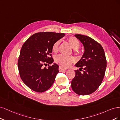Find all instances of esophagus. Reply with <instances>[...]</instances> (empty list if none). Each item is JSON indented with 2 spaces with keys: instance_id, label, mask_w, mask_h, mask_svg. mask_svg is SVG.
<instances>
[{
  "instance_id": "obj_1",
  "label": "esophagus",
  "mask_w": 120,
  "mask_h": 120,
  "mask_svg": "<svg viewBox=\"0 0 120 120\" xmlns=\"http://www.w3.org/2000/svg\"><path fill=\"white\" fill-rule=\"evenodd\" d=\"M67 69V68H65L64 67H63L62 66H60L59 67V70L60 71H65Z\"/></svg>"
}]
</instances>
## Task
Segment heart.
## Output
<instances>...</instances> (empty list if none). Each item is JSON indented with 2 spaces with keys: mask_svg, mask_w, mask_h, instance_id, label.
<instances>
[{
  "mask_svg": "<svg viewBox=\"0 0 120 120\" xmlns=\"http://www.w3.org/2000/svg\"><path fill=\"white\" fill-rule=\"evenodd\" d=\"M67 40L71 46V47L74 50L79 49L80 46V43L79 40L74 37L71 36L68 38ZM60 43V40H58L55 42L52 46V51L56 53L59 48V46ZM74 58L71 56H67L63 55H58L55 57V61L57 64H58L63 67H67L70 66L74 62Z\"/></svg>",
  "mask_w": 120,
  "mask_h": 120,
  "instance_id": "1",
  "label": "heart"
}]
</instances>
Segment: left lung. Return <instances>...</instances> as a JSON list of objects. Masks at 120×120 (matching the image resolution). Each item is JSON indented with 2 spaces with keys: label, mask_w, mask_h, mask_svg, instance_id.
Returning a JSON list of instances; mask_svg holds the SVG:
<instances>
[{
  "label": "left lung",
  "mask_w": 120,
  "mask_h": 120,
  "mask_svg": "<svg viewBox=\"0 0 120 120\" xmlns=\"http://www.w3.org/2000/svg\"><path fill=\"white\" fill-rule=\"evenodd\" d=\"M75 36L82 43L85 52L75 65L80 69L75 70L71 87L79 95H89L99 88L105 76L107 67L105 54L102 45L92 38L81 34Z\"/></svg>",
  "instance_id": "left-lung-1"
}]
</instances>
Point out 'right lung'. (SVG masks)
I'll return each mask as SVG.
<instances>
[{"mask_svg":"<svg viewBox=\"0 0 120 120\" xmlns=\"http://www.w3.org/2000/svg\"><path fill=\"white\" fill-rule=\"evenodd\" d=\"M64 33L41 32L33 34L23 44L18 60L19 75L30 89L43 92L51 87L59 72L58 65L53 63L52 46ZM49 64L47 68L43 66Z\"/></svg>","mask_w":120,"mask_h":120,"instance_id":"obj_1","label":"right lung"}]
</instances>
